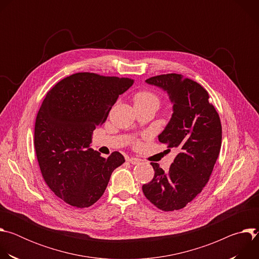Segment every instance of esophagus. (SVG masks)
Here are the masks:
<instances>
[{
	"label": "esophagus",
	"instance_id": "obj_1",
	"mask_svg": "<svg viewBox=\"0 0 259 259\" xmlns=\"http://www.w3.org/2000/svg\"><path fill=\"white\" fill-rule=\"evenodd\" d=\"M127 161H128L129 163H131L132 165H137V164L140 163V160L137 159V158H128Z\"/></svg>",
	"mask_w": 259,
	"mask_h": 259
}]
</instances>
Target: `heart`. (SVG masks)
Listing matches in <instances>:
<instances>
[{"label": "heart", "mask_w": 259, "mask_h": 259, "mask_svg": "<svg viewBox=\"0 0 259 259\" xmlns=\"http://www.w3.org/2000/svg\"><path fill=\"white\" fill-rule=\"evenodd\" d=\"M133 100H134V105H154L158 108L160 104L159 97L155 93L151 91H146V90L137 92L134 95Z\"/></svg>", "instance_id": "heart-1"}]
</instances>
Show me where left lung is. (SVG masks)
<instances>
[{
	"instance_id": "8db88e82",
	"label": "left lung",
	"mask_w": 259,
	"mask_h": 259,
	"mask_svg": "<svg viewBox=\"0 0 259 259\" xmlns=\"http://www.w3.org/2000/svg\"><path fill=\"white\" fill-rule=\"evenodd\" d=\"M145 83L169 96L173 114L158 138L178 154L167 172L158 163H151L155 176L143 184L142 192L163 211L179 210L202 192L210 178L221 147L220 119L208 92L193 80L168 73Z\"/></svg>"
}]
</instances>
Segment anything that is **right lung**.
I'll use <instances>...</instances> for the list:
<instances>
[{
    "instance_id": "obj_1",
    "label": "right lung",
    "mask_w": 259,
    "mask_h": 259,
    "mask_svg": "<svg viewBox=\"0 0 259 259\" xmlns=\"http://www.w3.org/2000/svg\"><path fill=\"white\" fill-rule=\"evenodd\" d=\"M132 85L129 78L78 72L47 93L35 119V154L47 186L70 206L97 202L113 171L125 162L119 152L100 157L90 144L95 128Z\"/></svg>"
}]
</instances>
